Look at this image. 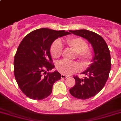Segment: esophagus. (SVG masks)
<instances>
[{
	"label": "esophagus",
	"mask_w": 121,
	"mask_h": 121,
	"mask_svg": "<svg viewBox=\"0 0 121 121\" xmlns=\"http://www.w3.org/2000/svg\"><path fill=\"white\" fill-rule=\"evenodd\" d=\"M68 77H69V76H66V75L65 74H61V78H67Z\"/></svg>",
	"instance_id": "1"
}]
</instances>
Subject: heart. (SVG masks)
I'll return each instance as SVG.
<instances>
[{
	"instance_id": "1",
	"label": "heart",
	"mask_w": 121,
	"mask_h": 121,
	"mask_svg": "<svg viewBox=\"0 0 121 121\" xmlns=\"http://www.w3.org/2000/svg\"><path fill=\"white\" fill-rule=\"evenodd\" d=\"M64 43L67 46L77 52V57L84 64H87L92 58V52L87 48V44L80 37H68ZM62 46L58 41H56L51 45L50 53L54 58H58L61 56ZM56 69L63 74L70 75L78 72L80 70V66L76 62L69 63L65 61H60L56 64Z\"/></svg>"
}]
</instances>
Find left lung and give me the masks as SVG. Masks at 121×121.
Here are the masks:
<instances>
[{
  "label": "left lung",
  "mask_w": 121,
  "mask_h": 121,
  "mask_svg": "<svg viewBox=\"0 0 121 121\" xmlns=\"http://www.w3.org/2000/svg\"><path fill=\"white\" fill-rule=\"evenodd\" d=\"M76 35L86 39L91 44L95 56L92 63L82 73L86 75L83 78L74 76L76 83L70 89L73 96L79 99H87L98 94L104 88L109 77L111 67V54L107 44L98 34L86 29L69 31Z\"/></svg>",
  "instance_id": "8db88e82"
}]
</instances>
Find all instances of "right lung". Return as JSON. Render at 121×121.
I'll list each match as a JSON object with an SVG mask.
<instances>
[{"instance_id":"obj_1","label":"right lung","mask_w":121,"mask_h":121,"mask_svg":"<svg viewBox=\"0 0 121 121\" xmlns=\"http://www.w3.org/2000/svg\"><path fill=\"white\" fill-rule=\"evenodd\" d=\"M69 34L65 31L41 28L28 34L20 43L14 58V74L27 97L39 100L51 95L52 86L60 79L61 74L57 71H45L54 68L50 48L58 37Z\"/></svg>"}]
</instances>
